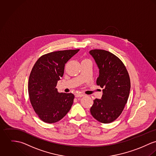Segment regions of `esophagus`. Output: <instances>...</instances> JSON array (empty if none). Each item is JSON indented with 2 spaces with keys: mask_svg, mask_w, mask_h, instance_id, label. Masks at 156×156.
I'll return each mask as SVG.
<instances>
[{
  "mask_svg": "<svg viewBox=\"0 0 156 156\" xmlns=\"http://www.w3.org/2000/svg\"><path fill=\"white\" fill-rule=\"evenodd\" d=\"M83 96H84V94H80V93H77L75 94V97L76 98H81Z\"/></svg>",
  "mask_w": 156,
  "mask_h": 156,
  "instance_id": "obj_1",
  "label": "esophagus"
}]
</instances>
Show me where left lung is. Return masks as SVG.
Returning <instances> with one entry per match:
<instances>
[{
  "label": "left lung",
  "instance_id": "obj_1",
  "mask_svg": "<svg viewBox=\"0 0 156 156\" xmlns=\"http://www.w3.org/2000/svg\"><path fill=\"white\" fill-rule=\"evenodd\" d=\"M89 52L99 69L96 84L104 88L101 99L93 101L90 112L98 121L110 123L120 115L127 102L130 77L122 61L112 53L97 49Z\"/></svg>",
  "mask_w": 156,
  "mask_h": 156
}]
</instances>
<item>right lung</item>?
Listing matches in <instances>:
<instances>
[{
	"label": "right lung",
	"mask_w": 156,
	"mask_h": 156,
	"mask_svg": "<svg viewBox=\"0 0 156 156\" xmlns=\"http://www.w3.org/2000/svg\"><path fill=\"white\" fill-rule=\"evenodd\" d=\"M79 50L57 51L44 54L38 58L32 69L28 83L29 99L35 112L45 122L60 121L71 108L74 95L60 93L55 87L63 75L65 64Z\"/></svg>",
	"instance_id": "right-lung-1"
}]
</instances>
